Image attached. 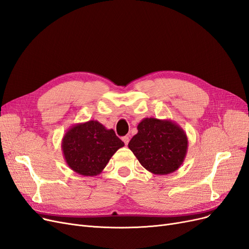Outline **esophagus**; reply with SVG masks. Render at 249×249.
Returning a JSON list of instances; mask_svg holds the SVG:
<instances>
[{
	"label": "esophagus",
	"instance_id": "obj_1",
	"mask_svg": "<svg viewBox=\"0 0 249 249\" xmlns=\"http://www.w3.org/2000/svg\"><path fill=\"white\" fill-rule=\"evenodd\" d=\"M123 141L124 142L125 145H127V144H128V141H130V138H128L127 136H124V137H123Z\"/></svg>",
	"mask_w": 249,
	"mask_h": 249
}]
</instances>
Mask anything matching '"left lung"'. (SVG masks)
<instances>
[{"label":"left lung","mask_w":249,"mask_h":249,"mask_svg":"<svg viewBox=\"0 0 249 249\" xmlns=\"http://www.w3.org/2000/svg\"><path fill=\"white\" fill-rule=\"evenodd\" d=\"M128 142L140 164L156 175L173 173L183 164L188 140L183 128L170 119L146 117Z\"/></svg>","instance_id":"1"}]
</instances>
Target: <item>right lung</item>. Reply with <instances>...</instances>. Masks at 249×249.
Segmentation results:
<instances>
[{"mask_svg": "<svg viewBox=\"0 0 249 249\" xmlns=\"http://www.w3.org/2000/svg\"><path fill=\"white\" fill-rule=\"evenodd\" d=\"M124 146L112 128L98 121L76 124L62 140L63 156L71 170L83 176L99 175L113 154Z\"/></svg>", "mask_w": 249, "mask_h": 249, "instance_id": "1", "label": "right lung"}]
</instances>
